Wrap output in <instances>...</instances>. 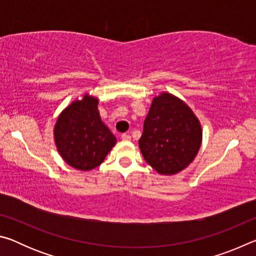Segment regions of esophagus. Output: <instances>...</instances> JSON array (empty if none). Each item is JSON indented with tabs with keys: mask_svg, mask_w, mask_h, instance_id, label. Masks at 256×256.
<instances>
[{
	"mask_svg": "<svg viewBox=\"0 0 256 256\" xmlns=\"http://www.w3.org/2000/svg\"><path fill=\"white\" fill-rule=\"evenodd\" d=\"M120 138H122L123 141H130V140H131V136H130L128 134H122V136H120Z\"/></svg>",
	"mask_w": 256,
	"mask_h": 256,
	"instance_id": "1",
	"label": "esophagus"
}]
</instances>
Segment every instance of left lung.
Returning <instances> with one entry per match:
<instances>
[{"label": "left lung", "instance_id": "1", "mask_svg": "<svg viewBox=\"0 0 256 256\" xmlns=\"http://www.w3.org/2000/svg\"><path fill=\"white\" fill-rule=\"evenodd\" d=\"M201 144V123L188 104L166 92L154 97L138 140L146 162L160 175H176L196 159Z\"/></svg>", "mask_w": 256, "mask_h": 256}]
</instances>
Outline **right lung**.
<instances>
[{"mask_svg": "<svg viewBox=\"0 0 256 256\" xmlns=\"http://www.w3.org/2000/svg\"><path fill=\"white\" fill-rule=\"evenodd\" d=\"M99 99L84 94L60 112L54 125V142L68 166L88 172L98 167L116 144V138L99 115Z\"/></svg>", "mask_w": 256, "mask_h": 256, "instance_id": "1", "label": "right lung"}]
</instances>
